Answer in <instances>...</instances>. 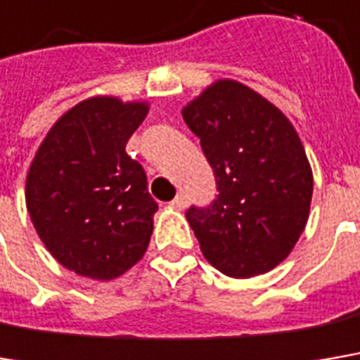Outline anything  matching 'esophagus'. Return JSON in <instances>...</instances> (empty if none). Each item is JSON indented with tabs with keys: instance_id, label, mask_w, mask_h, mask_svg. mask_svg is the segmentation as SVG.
<instances>
[{
	"instance_id": "1",
	"label": "esophagus",
	"mask_w": 360,
	"mask_h": 360,
	"mask_svg": "<svg viewBox=\"0 0 360 360\" xmlns=\"http://www.w3.org/2000/svg\"><path fill=\"white\" fill-rule=\"evenodd\" d=\"M171 207H175V210H185V207H187V198H185V195H177L175 200L171 201Z\"/></svg>"
}]
</instances>
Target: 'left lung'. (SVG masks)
Segmentation results:
<instances>
[{
    "label": "left lung",
    "instance_id": "obj_1",
    "mask_svg": "<svg viewBox=\"0 0 360 360\" xmlns=\"http://www.w3.org/2000/svg\"><path fill=\"white\" fill-rule=\"evenodd\" d=\"M181 114L200 136L220 191L210 207L187 210L205 261L228 277L275 269L300 240L314 191L293 124L234 79L214 81Z\"/></svg>",
    "mask_w": 360,
    "mask_h": 360
}]
</instances>
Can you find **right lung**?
I'll return each instance as SVG.
<instances>
[{
  "label": "right lung",
  "instance_id": "add662e5",
  "mask_svg": "<svg viewBox=\"0 0 360 360\" xmlns=\"http://www.w3.org/2000/svg\"><path fill=\"white\" fill-rule=\"evenodd\" d=\"M148 101L94 96L53 124L26 175V207L46 250L65 269L112 281L144 257L159 210L126 142Z\"/></svg>",
  "mask_w": 360,
  "mask_h": 360
}]
</instances>
